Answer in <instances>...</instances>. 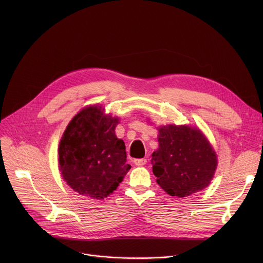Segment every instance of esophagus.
<instances>
[{"label": "esophagus", "mask_w": 263, "mask_h": 263, "mask_svg": "<svg viewBox=\"0 0 263 263\" xmlns=\"http://www.w3.org/2000/svg\"><path fill=\"white\" fill-rule=\"evenodd\" d=\"M147 163V159H135L134 160V164L137 165V166H143V165H145Z\"/></svg>", "instance_id": "obj_1"}]
</instances>
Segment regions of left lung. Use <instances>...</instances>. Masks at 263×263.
Returning <instances> with one entry per match:
<instances>
[{
	"label": "left lung",
	"instance_id": "1",
	"mask_svg": "<svg viewBox=\"0 0 263 263\" xmlns=\"http://www.w3.org/2000/svg\"><path fill=\"white\" fill-rule=\"evenodd\" d=\"M158 141L151 164L157 182L167 194L181 198L208 186L217 160L198 129L171 124L159 129Z\"/></svg>",
	"mask_w": 263,
	"mask_h": 263
}]
</instances>
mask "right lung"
<instances>
[{
  "label": "right lung",
  "instance_id": "right-lung-1",
  "mask_svg": "<svg viewBox=\"0 0 263 263\" xmlns=\"http://www.w3.org/2000/svg\"><path fill=\"white\" fill-rule=\"evenodd\" d=\"M118 118L103 109H82L66 128L59 148L60 171L81 195L102 199L113 193L131 166L126 146L115 135Z\"/></svg>",
  "mask_w": 263,
  "mask_h": 263
}]
</instances>
